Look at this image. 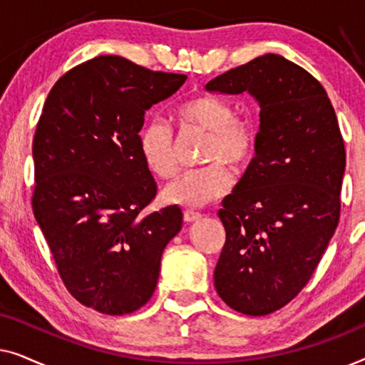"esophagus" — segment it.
Segmentation results:
<instances>
[{
  "instance_id": "1",
  "label": "esophagus",
  "mask_w": 365,
  "mask_h": 365,
  "mask_svg": "<svg viewBox=\"0 0 365 365\" xmlns=\"http://www.w3.org/2000/svg\"><path fill=\"white\" fill-rule=\"evenodd\" d=\"M184 221L186 222H192V221H197L199 217H201V212H197V211H191V209H186V211H184Z\"/></svg>"
}]
</instances>
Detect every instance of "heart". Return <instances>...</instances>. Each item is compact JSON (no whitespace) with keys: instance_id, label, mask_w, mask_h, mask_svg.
I'll list each match as a JSON object with an SVG mask.
<instances>
[{"instance_id":"1","label":"heart","mask_w":365,"mask_h":365,"mask_svg":"<svg viewBox=\"0 0 365 365\" xmlns=\"http://www.w3.org/2000/svg\"><path fill=\"white\" fill-rule=\"evenodd\" d=\"M176 119L182 129L197 128L209 133L202 148V168L187 169L164 187L168 202L199 207L221 197L229 189V171L251 164L257 151V129L249 119L237 118L234 106L216 96L186 99L176 108ZM138 149L144 166L153 176L171 178L178 169L176 139L164 119L153 118L138 134Z\"/></svg>"}]
</instances>
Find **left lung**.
Listing matches in <instances>:
<instances>
[{
    "label": "left lung",
    "instance_id": "left-lung-1",
    "mask_svg": "<svg viewBox=\"0 0 365 365\" xmlns=\"http://www.w3.org/2000/svg\"><path fill=\"white\" fill-rule=\"evenodd\" d=\"M206 89L249 91L261 108L256 156L217 212L226 242L214 286L234 311L266 316L302 291L334 236L344 139L322 84L279 54L229 69Z\"/></svg>",
    "mask_w": 365,
    "mask_h": 365
}]
</instances>
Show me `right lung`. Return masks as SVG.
I'll return each mask as SVG.
<instances>
[{
    "label": "right lung",
    "mask_w": 365,
    "mask_h": 365,
    "mask_svg": "<svg viewBox=\"0 0 365 365\" xmlns=\"http://www.w3.org/2000/svg\"><path fill=\"white\" fill-rule=\"evenodd\" d=\"M186 78L108 54L64 73L43 106L33 139V212L69 294L98 312L143 307L164 247L181 231L178 206L143 214L158 186L138 134L148 109Z\"/></svg>",
    "instance_id": "add662e5"
}]
</instances>
